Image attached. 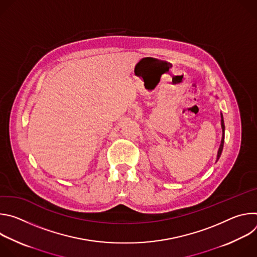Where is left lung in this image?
Instances as JSON below:
<instances>
[{
    "instance_id": "obj_1",
    "label": "left lung",
    "mask_w": 257,
    "mask_h": 257,
    "mask_svg": "<svg viewBox=\"0 0 257 257\" xmlns=\"http://www.w3.org/2000/svg\"><path fill=\"white\" fill-rule=\"evenodd\" d=\"M221 124H222V130H223V136H222V141L221 144H219V148L217 151V156H216V162L218 161L219 157L222 155L223 152V148H224V141H225V124H224V118H223V114L221 113Z\"/></svg>"
}]
</instances>
